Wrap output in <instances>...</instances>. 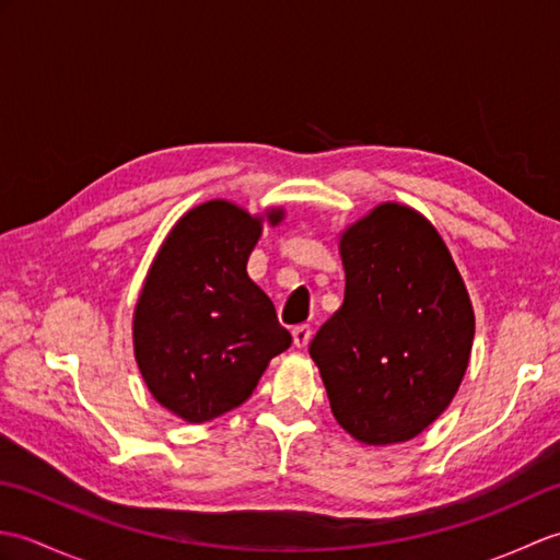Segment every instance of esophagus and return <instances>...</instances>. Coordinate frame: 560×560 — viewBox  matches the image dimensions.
I'll return each mask as SVG.
<instances>
[{
  "label": "esophagus",
  "instance_id": "esophagus-1",
  "mask_svg": "<svg viewBox=\"0 0 560 560\" xmlns=\"http://www.w3.org/2000/svg\"><path fill=\"white\" fill-rule=\"evenodd\" d=\"M291 335H293V343H295V347L303 349V347H307V341H311L313 331H311V327H307V325H299V327H293Z\"/></svg>",
  "mask_w": 560,
  "mask_h": 560
}]
</instances>
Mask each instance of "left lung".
<instances>
[{"mask_svg":"<svg viewBox=\"0 0 560 560\" xmlns=\"http://www.w3.org/2000/svg\"><path fill=\"white\" fill-rule=\"evenodd\" d=\"M339 253L343 303L311 355L343 431L404 443L457 395L474 341L469 293L431 221L395 201L349 225Z\"/></svg>","mask_w":560,"mask_h":560,"instance_id":"left-lung-1","label":"left lung"}]
</instances>
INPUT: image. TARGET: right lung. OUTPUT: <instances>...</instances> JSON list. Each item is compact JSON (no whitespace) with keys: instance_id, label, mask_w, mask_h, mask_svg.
<instances>
[{"instance_id":"add662e5","label":"right lung","mask_w":560,"mask_h":560,"mask_svg":"<svg viewBox=\"0 0 560 560\" xmlns=\"http://www.w3.org/2000/svg\"><path fill=\"white\" fill-rule=\"evenodd\" d=\"M281 209L267 211L277 225ZM261 217L211 199L165 237L135 307V355L151 395L205 423L253 395L269 361L291 347L269 295L247 277Z\"/></svg>"}]
</instances>
